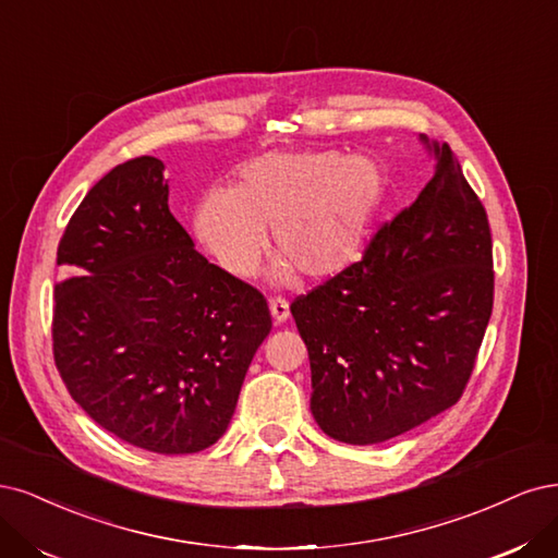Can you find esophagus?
I'll use <instances>...</instances> for the list:
<instances>
[{"label": "esophagus", "instance_id": "34e87169", "mask_svg": "<svg viewBox=\"0 0 558 558\" xmlns=\"http://www.w3.org/2000/svg\"><path fill=\"white\" fill-rule=\"evenodd\" d=\"M268 308H271V315H274L276 325H282V322L290 319V303H287L284 299H271V303H268Z\"/></svg>", "mask_w": 558, "mask_h": 558}]
</instances>
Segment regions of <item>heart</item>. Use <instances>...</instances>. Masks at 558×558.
<instances>
[{
  "instance_id": "1",
  "label": "heart",
  "mask_w": 558,
  "mask_h": 558,
  "mask_svg": "<svg viewBox=\"0 0 558 558\" xmlns=\"http://www.w3.org/2000/svg\"><path fill=\"white\" fill-rule=\"evenodd\" d=\"M387 196L383 161L340 150L266 153L239 171L233 190H210L194 210V231L227 274L250 278L268 245L282 259L274 278L294 268L331 280L362 259Z\"/></svg>"
}]
</instances>
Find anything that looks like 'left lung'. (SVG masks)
<instances>
[{
	"label": "left lung",
	"instance_id": "obj_1",
	"mask_svg": "<svg viewBox=\"0 0 558 558\" xmlns=\"http://www.w3.org/2000/svg\"><path fill=\"white\" fill-rule=\"evenodd\" d=\"M434 178L364 259L290 311L311 359V410L333 440L375 445L452 408L494 305L492 231L447 143Z\"/></svg>",
	"mask_w": 558,
	"mask_h": 558
}]
</instances>
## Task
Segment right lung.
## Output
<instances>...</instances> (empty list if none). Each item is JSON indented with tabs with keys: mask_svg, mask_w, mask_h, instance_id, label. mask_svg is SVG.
<instances>
[{
	"mask_svg": "<svg viewBox=\"0 0 558 558\" xmlns=\"http://www.w3.org/2000/svg\"><path fill=\"white\" fill-rule=\"evenodd\" d=\"M58 266L52 354L71 399L148 452L218 442L271 313L255 287L196 253L157 157L118 165L85 194Z\"/></svg>",
	"mask_w": 558,
	"mask_h": 558,
	"instance_id": "obj_1",
	"label": "right lung"
}]
</instances>
